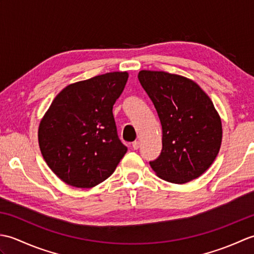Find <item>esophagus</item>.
<instances>
[{"label":"esophagus","instance_id":"esophagus-1","mask_svg":"<svg viewBox=\"0 0 254 254\" xmlns=\"http://www.w3.org/2000/svg\"><path fill=\"white\" fill-rule=\"evenodd\" d=\"M132 146H133L134 149H138V147H139V141H134L132 143Z\"/></svg>","mask_w":254,"mask_h":254}]
</instances>
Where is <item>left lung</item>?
Listing matches in <instances>:
<instances>
[{
  "mask_svg": "<svg viewBox=\"0 0 254 254\" xmlns=\"http://www.w3.org/2000/svg\"><path fill=\"white\" fill-rule=\"evenodd\" d=\"M137 77L163 127V149L150 167L171 183L196 179L213 164L222 144V121L212 100L180 75L144 69Z\"/></svg>",
  "mask_w": 254,
  "mask_h": 254,
  "instance_id": "obj_1",
  "label": "left lung"
}]
</instances>
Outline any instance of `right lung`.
Returning a JSON list of instances; mask_svg holds the SVG:
<instances>
[{
    "label": "right lung",
    "instance_id": "add662e5",
    "mask_svg": "<svg viewBox=\"0 0 254 254\" xmlns=\"http://www.w3.org/2000/svg\"><path fill=\"white\" fill-rule=\"evenodd\" d=\"M127 77V72H112L68 85L42 118L38 131L41 154L68 186L99 185L126 155L112 108Z\"/></svg>",
    "mask_w": 254,
    "mask_h": 254
}]
</instances>
